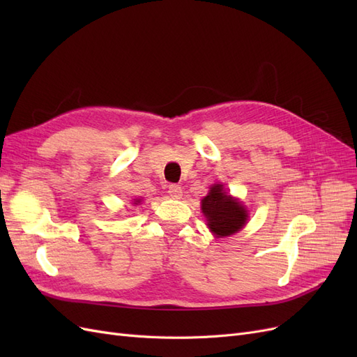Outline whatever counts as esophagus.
Masks as SVG:
<instances>
[{
	"instance_id": "34e87169",
	"label": "esophagus",
	"mask_w": 357,
	"mask_h": 357,
	"mask_svg": "<svg viewBox=\"0 0 357 357\" xmlns=\"http://www.w3.org/2000/svg\"><path fill=\"white\" fill-rule=\"evenodd\" d=\"M168 193H169V197L172 199H180L181 195H183V190L178 185H169L168 186Z\"/></svg>"
}]
</instances>
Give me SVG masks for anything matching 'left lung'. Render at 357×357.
<instances>
[{
    "instance_id": "8db88e82",
    "label": "left lung",
    "mask_w": 357,
    "mask_h": 357,
    "mask_svg": "<svg viewBox=\"0 0 357 357\" xmlns=\"http://www.w3.org/2000/svg\"><path fill=\"white\" fill-rule=\"evenodd\" d=\"M201 208L208 222V228L218 236H229L241 229L247 220V210L226 195L223 185H214L201 202Z\"/></svg>"
}]
</instances>
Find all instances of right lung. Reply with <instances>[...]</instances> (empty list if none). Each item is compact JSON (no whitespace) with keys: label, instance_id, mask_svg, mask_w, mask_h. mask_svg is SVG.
I'll return each instance as SVG.
<instances>
[{"label":"right lung","instance_id":"obj_1","mask_svg":"<svg viewBox=\"0 0 357 357\" xmlns=\"http://www.w3.org/2000/svg\"><path fill=\"white\" fill-rule=\"evenodd\" d=\"M137 202H139V199H137Z\"/></svg>","mask_w":357,"mask_h":357}]
</instances>
